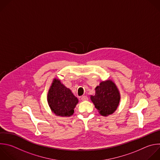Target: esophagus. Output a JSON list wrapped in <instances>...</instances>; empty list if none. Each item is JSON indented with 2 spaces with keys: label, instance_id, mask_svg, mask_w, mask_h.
<instances>
[{
  "label": "esophagus",
  "instance_id": "34e87169",
  "mask_svg": "<svg viewBox=\"0 0 160 160\" xmlns=\"http://www.w3.org/2000/svg\"><path fill=\"white\" fill-rule=\"evenodd\" d=\"M88 97L86 96V95H83L82 97H81V100H83V101H87L88 100Z\"/></svg>",
  "mask_w": 160,
  "mask_h": 160
}]
</instances>
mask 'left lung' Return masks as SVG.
<instances>
[{
    "label": "left lung",
    "instance_id": "1",
    "mask_svg": "<svg viewBox=\"0 0 160 160\" xmlns=\"http://www.w3.org/2000/svg\"><path fill=\"white\" fill-rule=\"evenodd\" d=\"M95 94L90 96L95 108L100 115L108 116L117 109L120 99V93L116 84L111 80L103 81L95 88Z\"/></svg>",
    "mask_w": 160,
    "mask_h": 160
}]
</instances>
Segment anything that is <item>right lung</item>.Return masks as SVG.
Masks as SVG:
<instances>
[{
	"label": "right lung",
	"instance_id": "1",
	"mask_svg": "<svg viewBox=\"0 0 160 160\" xmlns=\"http://www.w3.org/2000/svg\"><path fill=\"white\" fill-rule=\"evenodd\" d=\"M48 102L52 112L57 116L69 117L73 114L78 100L60 80L55 78L48 93Z\"/></svg>",
	"mask_w": 160,
	"mask_h": 160
}]
</instances>
